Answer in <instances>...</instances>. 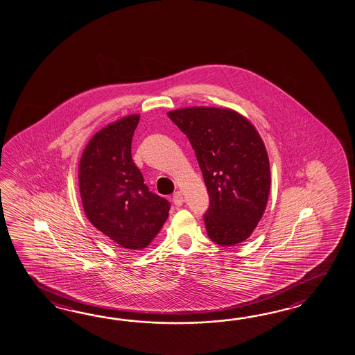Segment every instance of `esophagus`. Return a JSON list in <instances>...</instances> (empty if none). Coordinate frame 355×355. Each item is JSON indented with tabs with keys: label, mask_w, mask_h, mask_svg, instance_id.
I'll return each instance as SVG.
<instances>
[{
	"label": "esophagus",
	"mask_w": 355,
	"mask_h": 355,
	"mask_svg": "<svg viewBox=\"0 0 355 355\" xmlns=\"http://www.w3.org/2000/svg\"><path fill=\"white\" fill-rule=\"evenodd\" d=\"M183 195H182L181 191H177V192H174L173 195V202L177 205V207H181L182 204H183Z\"/></svg>",
	"instance_id": "1"
}]
</instances>
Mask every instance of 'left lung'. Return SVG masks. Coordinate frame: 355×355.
Segmentation results:
<instances>
[{
  "mask_svg": "<svg viewBox=\"0 0 355 355\" xmlns=\"http://www.w3.org/2000/svg\"><path fill=\"white\" fill-rule=\"evenodd\" d=\"M168 116L190 139L204 175L210 240L220 246L248 240L264 214L270 189L268 154L258 130L227 107L191 106Z\"/></svg>",
  "mask_w": 355,
  "mask_h": 355,
  "instance_id": "left-lung-1",
  "label": "left lung"
}]
</instances>
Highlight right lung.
<instances>
[{"instance_id":"add662e5","label":"right lung","mask_w":355,"mask_h":355,"mask_svg":"<svg viewBox=\"0 0 355 355\" xmlns=\"http://www.w3.org/2000/svg\"><path fill=\"white\" fill-rule=\"evenodd\" d=\"M139 114L98 130L79 162V192L87 219L127 250H142L169 216V202L150 192L132 160Z\"/></svg>"}]
</instances>
